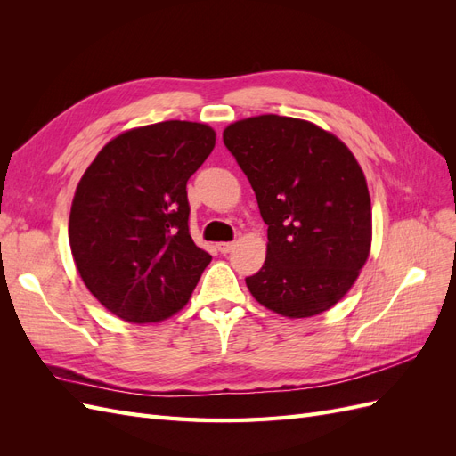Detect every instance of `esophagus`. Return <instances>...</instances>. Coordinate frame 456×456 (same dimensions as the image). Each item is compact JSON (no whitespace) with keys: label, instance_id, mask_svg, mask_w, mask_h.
<instances>
[{"label":"esophagus","instance_id":"esophagus-1","mask_svg":"<svg viewBox=\"0 0 456 456\" xmlns=\"http://www.w3.org/2000/svg\"><path fill=\"white\" fill-rule=\"evenodd\" d=\"M232 247H233V243H230V241H228V243H218V245H216V249H218L220 253H223V255H226V253H230V251H232Z\"/></svg>","mask_w":456,"mask_h":456}]
</instances>
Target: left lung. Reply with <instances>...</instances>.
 <instances>
[{
	"label": "left lung",
	"mask_w": 456,
	"mask_h": 456,
	"mask_svg": "<svg viewBox=\"0 0 456 456\" xmlns=\"http://www.w3.org/2000/svg\"><path fill=\"white\" fill-rule=\"evenodd\" d=\"M224 146L255 190L268 224L251 295L285 317H310L350 291L370 249V198L346 144L305 119L256 116L232 123Z\"/></svg>",
	"instance_id": "obj_1"
}]
</instances>
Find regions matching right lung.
<instances>
[{
	"label": "right lung",
	"mask_w": 456,
	"mask_h": 456,
	"mask_svg": "<svg viewBox=\"0 0 456 456\" xmlns=\"http://www.w3.org/2000/svg\"><path fill=\"white\" fill-rule=\"evenodd\" d=\"M213 148L209 126L161 121L116 136L81 176L70 249L93 297L121 320H167L211 262L190 236L186 183Z\"/></svg>",
	"instance_id": "1"
}]
</instances>
